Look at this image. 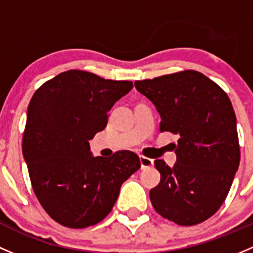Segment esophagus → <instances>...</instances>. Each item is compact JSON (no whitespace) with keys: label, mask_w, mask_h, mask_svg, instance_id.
Wrapping results in <instances>:
<instances>
[{"label":"esophagus","mask_w":253,"mask_h":253,"mask_svg":"<svg viewBox=\"0 0 253 253\" xmlns=\"http://www.w3.org/2000/svg\"><path fill=\"white\" fill-rule=\"evenodd\" d=\"M140 163H141V168H150V167L153 166V160L151 158L145 157V156H140Z\"/></svg>","instance_id":"1"}]
</instances>
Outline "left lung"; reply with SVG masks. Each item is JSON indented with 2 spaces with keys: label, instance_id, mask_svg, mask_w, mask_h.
<instances>
[{
  "label": "left lung",
  "instance_id": "8db88e82",
  "mask_svg": "<svg viewBox=\"0 0 253 253\" xmlns=\"http://www.w3.org/2000/svg\"><path fill=\"white\" fill-rule=\"evenodd\" d=\"M135 87L156 106L161 131L179 135L173 168L155 161L161 181L150 191L151 204L179 225L205 222L225 201L240 163L230 98L196 70L136 80Z\"/></svg>",
  "mask_w": 253,
  "mask_h": 253
}]
</instances>
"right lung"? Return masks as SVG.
<instances>
[{"label": "right lung", "mask_w": 253, "mask_h": 253, "mask_svg": "<svg viewBox=\"0 0 253 253\" xmlns=\"http://www.w3.org/2000/svg\"><path fill=\"white\" fill-rule=\"evenodd\" d=\"M132 88L72 69L43 83L28 107L23 156L34 192L61 225L83 229L105 219L121 186L141 167L136 153L93 157L88 140L107 126V112Z\"/></svg>", "instance_id": "add662e5"}]
</instances>
